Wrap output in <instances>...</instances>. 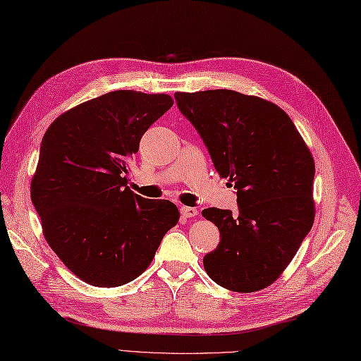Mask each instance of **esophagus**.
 <instances>
[{
    "label": "esophagus",
    "mask_w": 361,
    "mask_h": 361,
    "mask_svg": "<svg viewBox=\"0 0 361 361\" xmlns=\"http://www.w3.org/2000/svg\"><path fill=\"white\" fill-rule=\"evenodd\" d=\"M180 214L187 219L195 217V216H197V209L192 207H180Z\"/></svg>",
    "instance_id": "34e87169"
}]
</instances>
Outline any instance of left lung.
I'll return each instance as SVG.
<instances>
[{
	"instance_id": "1",
	"label": "left lung",
	"mask_w": 361,
	"mask_h": 361,
	"mask_svg": "<svg viewBox=\"0 0 361 361\" xmlns=\"http://www.w3.org/2000/svg\"><path fill=\"white\" fill-rule=\"evenodd\" d=\"M174 98L239 205L235 217L230 209L202 211L222 237L204 268L230 291H260L280 277L311 231L314 157L291 118L267 99L225 89Z\"/></svg>"
}]
</instances>
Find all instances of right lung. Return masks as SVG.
Returning <instances> with one entry per match:
<instances>
[{
	"label": "right lung",
	"instance_id": "1",
	"mask_svg": "<svg viewBox=\"0 0 361 361\" xmlns=\"http://www.w3.org/2000/svg\"><path fill=\"white\" fill-rule=\"evenodd\" d=\"M173 105L169 94L116 90L76 105L44 133L30 196L49 247L85 283L126 285L179 222L170 200L127 187L139 140Z\"/></svg>",
	"mask_w": 361,
	"mask_h": 361
}]
</instances>
